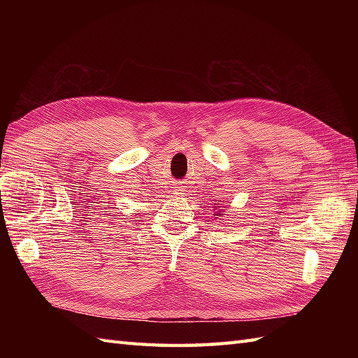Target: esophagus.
Segmentation results:
<instances>
[{
    "label": "esophagus",
    "instance_id": "obj_1",
    "mask_svg": "<svg viewBox=\"0 0 358 358\" xmlns=\"http://www.w3.org/2000/svg\"><path fill=\"white\" fill-rule=\"evenodd\" d=\"M178 189H180V187H178Z\"/></svg>",
    "mask_w": 358,
    "mask_h": 358
}]
</instances>
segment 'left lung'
Instances as JSON below:
<instances>
[{"label":"left lung","instance_id":"left-lung-1","mask_svg":"<svg viewBox=\"0 0 358 358\" xmlns=\"http://www.w3.org/2000/svg\"><path fill=\"white\" fill-rule=\"evenodd\" d=\"M217 208H220V206H217Z\"/></svg>","mask_w":358,"mask_h":358}]
</instances>
